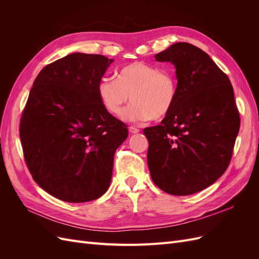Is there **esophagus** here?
Instances as JSON below:
<instances>
[{"label":"esophagus","mask_w":259,"mask_h":259,"mask_svg":"<svg viewBox=\"0 0 259 259\" xmlns=\"http://www.w3.org/2000/svg\"><path fill=\"white\" fill-rule=\"evenodd\" d=\"M128 131H130V133H132V134H137V133H139V130L136 128L135 126H131L128 128Z\"/></svg>","instance_id":"esophagus-1"}]
</instances>
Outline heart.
<instances>
[{"label": "heart", "instance_id": "obj_1", "mask_svg": "<svg viewBox=\"0 0 259 259\" xmlns=\"http://www.w3.org/2000/svg\"><path fill=\"white\" fill-rule=\"evenodd\" d=\"M178 94L177 80L169 71L136 61L125 66L117 80L105 76L98 84V95L106 110L119 116L130 100L133 104L125 110L127 122L160 120L173 109Z\"/></svg>", "mask_w": 259, "mask_h": 259}]
</instances>
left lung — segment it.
Instances as JSON below:
<instances>
[{"instance_id": "left-lung-1", "label": "left lung", "mask_w": 259, "mask_h": 259, "mask_svg": "<svg viewBox=\"0 0 259 259\" xmlns=\"http://www.w3.org/2000/svg\"><path fill=\"white\" fill-rule=\"evenodd\" d=\"M176 68L178 94L160 125L144 130L148 166L164 192L189 195L213 185L228 167L240 130L232 85L208 55L179 42L155 55Z\"/></svg>"}]
</instances>
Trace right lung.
Returning a JSON list of instances; mask_svg holds the SVG:
<instances>
[{
    "instance_id": "right-lung-1",
    "label": "right lung",
    "mask_w": 259,
    "mask_h": 259,
    "mask_svg": "<svg viewBox=\"0 0 259 259\" xmlns=\"http://www.w3.org/2000/svg\"><path fill=\"white\" fill-rule=\"evenodd\" d=\"M113 62L72 53L44 67L20 120V139L34 182L59 200L100 198L110 186L114 152L126 125L109 113L98 84Z\"/></svg>"
}]
</instances>
